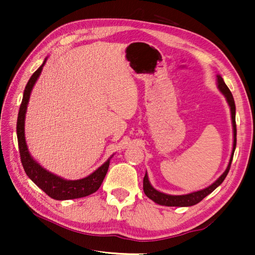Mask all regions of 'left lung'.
Wrapping results in <instances>:
<instances>
[{
    "label": "left lung",
    "instance_id": "1",
    "mask_svg": "<svg viewBox=\"0 0 255 255\" xmlns=\"http://www.w3.org/2000/svg\"><path fill=\"white\" fill-rule=\"evenodd\" d=\"M217 88L226 97V101L228 103V105L230 107V114H231V122H232V131H234V147H232V152L230 155V160L228 166L225 170V172L221 174L217 180H216L211 185L208 187L200 189V191L196 192H192L188 194H184V195H170V194H165L162 193L158 189H155L149 181V176L148 173L145 172V175L143 177V192L145 194V196L149 197L151 200H153L154 203L162 205V206H167V207H189V206L196 205L198 204L200 200H203L207 195L210 193H213L216 188H217L221 183L224 182L226 178L227 174L230 170V165L232 162V158H234V153L236 150V144H237V126H236V105H235V100L234 96H232L230 90L228 89V86L226 85L224 79L221 78L220 74H217Z\"/></svg>",
    "mask_w": 255,
    "mask_h": 255
}]
</instances>
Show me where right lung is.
Here are the masks:
<instances>
[{
    "label": "right lung",
    "mask_w": 255,
    "mask_h": 255,
    "mask_svg": "<svg viewBox=\"0 0 255 255\" xmlns=\"http://www.w3.org/2000/svg\"><path fill=\"white\" fill-rule=\"evenodd\" d=\"M46 61L47 58L42 62L41 66L34 72V74L31 75V78L29 79L28 83H27L25 88L23 100H21V104L19 107L16 132H17L21 164H23L27 176L38 187L42 189L48 196H50L53 199L68 200L89 196V195L95 193L102 185L103 180H104L107 173L108 166H110V161L114 154L111 158H108L105 163H103L99 169H96L93 173H91L90 175L80 178V180H66V178L53 174V173L44 169V167L32 158L28 147H27L25 138V118L27 106H28L32 88H34L38 78H39L42 68L46 64Z\"/></svg>",
    "instance_id": "add662e5"
}]
</instances>
